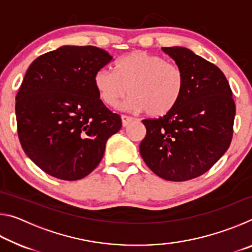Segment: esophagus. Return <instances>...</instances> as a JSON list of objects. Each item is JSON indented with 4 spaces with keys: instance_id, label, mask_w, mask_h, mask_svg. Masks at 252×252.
<instances>
[{
    "instance_id": "1",
    "label": "esophagus",
    "mask_w": 252,
    "mask_h": 252,
    "mask_svg": "<svg viewBox=\"0 0 252 252\" xmlns=\"http://www.w3.org/2000/svg\"><path fill=\"white\" fill-rule=\"evenodd\" d=\"M121 120H122V126H126L127 125H129V123H130V122H132V121H133V120H134V119H133V118H132V117H127V116H122V117H121Z\"/></svg>"
}]
</instances>
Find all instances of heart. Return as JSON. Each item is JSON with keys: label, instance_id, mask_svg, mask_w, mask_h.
<instances>
[{"label": "heart", "instance_id": "obj_1", "mask_svg": "<svg viewBox=\"0 0 252 252\" xmlns=\"http://www.w3.org/2000/svg\"><path fill=\"white\" fill-rule=\"evenodd\" d=\"M94 87L101 101L110 108H116L129 93L127 109L163 117L180 102L186 75L180 66L160 55L133 51L118 60L114 71H97Z\"/></svg>", "mask_w": 252, "mask_h": 252}]
</instances>
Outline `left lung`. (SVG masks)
<instances>
[{"label":"left lung","mask_w":252,"mask_h":252,"mask_svg":"<svg viewBox=\"0 0 252 252\" xmlns=\"http://www.w3.org/2000/svg\"><path fill=\"white\" fill-rule=\"evenodd\" d=\"M162 51L185 72L186 88L169 114L142 120L147 134L140 153L157 176L187 181L207 172L228 150L236 104L218 66L182 46Z\"/></svg>","instance_id":"obj_1"}]
</instances>
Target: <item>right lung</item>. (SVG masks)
I'll list each match as a JSON object with an SVG mask.
<instances>
[{"label":"right lung","instance_id":"obj_1","mask_svg":"<svg viewBox=\"0 0 252 252\" xmlns=\"http://www.w3.org/2000/svg\"><path fill=\"white\" fill-rule=\"evenodd\" d=\"M112 60L96 46L63 45L34 60L16 94L19 139L30 159L66 181L100 163L121 118L100 100L94 75Z\"/></svg>","mask_w":252,"mask_h":252}]
</instances>
